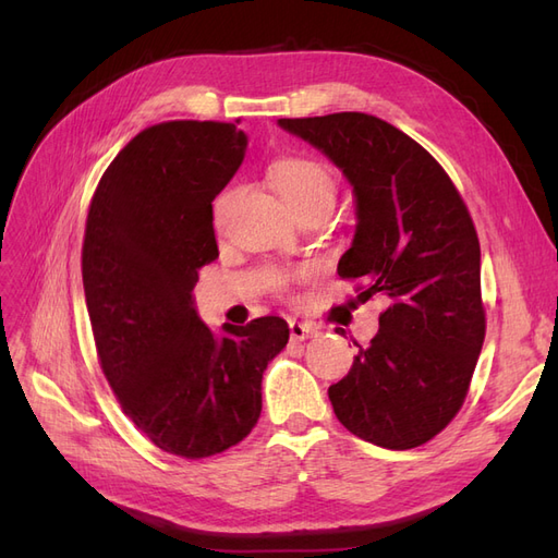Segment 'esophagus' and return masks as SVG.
<instances>
[{
	"label": "esophagus",
	"instance_id": "34e87169",
	"mask_svg": "<svg viewBox=\"0 0 558 558\" xmlns=\"http://www.w3.org/2000/svg\"><path fill=\"white\" fill-rule=\"evenodd\" d=\"M318 330L312 324H302V320H291V340L293 342H302V340H310Z\"/></svg>",
	"mask_w": 558,
	"mask_h": 558
}]
</instances>
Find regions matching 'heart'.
I'll use <instances>...</instances> for the list:
<instances>
[{
    "label": "heart",
    "instance_id": "1",
    "mask_svg": "<svg viewBox=\"0 0 558 558\" xmlns=\"http://www.w3.org/2000/svg\"><path fill=\"white\" fill-rule=\"evenodd\" d=\"M269 179H272L279 195L289 202L291 209L302 218L314 211H330L337 181L330 167L307 154H283L269 165ZM232 191L226 189L211 202V226L221 230L226 223V211L230 205Z\"/></svg>",
    "mask_w": 558,
    "mask_h": 558
}]
</instances>
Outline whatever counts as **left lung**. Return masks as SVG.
Segmentation results:
<instances>
[{"label": "left lung", "instance_id": "8db88e82", "mask_svg": "<svg viewBox=\"0 0 558 558\" xmlns=\"http://www.w3.org/2000/svg\"><path fill=\"white\" fill-rule=\"evenodd\" d=\"M353 185L359 226L337 275L381 295L379 332L328 388L335 416L365 442L414 449L463 408L486 335L480 240L465 202L428 150L361 111L279 118Z\"/></svg>", "mask_w": 558, "mask_h": 558}]
</instances>
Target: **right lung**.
<instances>
[{
	"instance_id": "obj_1",
	"label": "right lung",
	"mask_w": 558,
	"mask_h": 558,
	"mask_svg": "<svg viewBox=\"0 0 558 558\" xmlns=\"http://www.w3.org/2000/svg\"><path fill=\"white\" fill-rule=\"evenodd\" d=\"M238 123L142 130L99 179L81 251L97 361L116 400L156 447L193 461L258 424L263 373L289 342L279 316L216 337L193 310L199 269L218 258L211 202L244 158Z\"/></svg>"
}]
</instances>
